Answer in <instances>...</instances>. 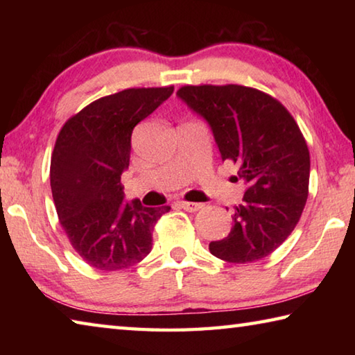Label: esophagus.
I'll return each mask as SVG.
<instances>
[{"label": "esophagus", "instance_id": "34e87169", "mask_svg": "<svg viewBox=\"0 0 355 355\" xmlns=\"http://www.w3.org/2000/svg\"><path fill=\"white\" fill-rule=\"evenodd\" d=\"M180 208H183L184 211H189V213H196L199 211V209L203 207L202 203H192V202H178Z\"/></svg>", "mask_w": 355, "mask_h": 355}]
</instances>
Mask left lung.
Returning <instances> with one entry per match:
<instances>
[{"label":"left lung","mask_w":355,"mask_h":355,"mask_svg":"<svg viewBox=\"0 0 355 355\" xmlns=\"http://www.w3.org/2000/svg\"><path fill=\"white\" fill-rule=\"evenodd\" d=\"M177 95L207 119L222 161H232L248 184L230 233L209 243V252L228 263L261 260L291 235L307 203L310 152L302 131L277 98L254 87L188 84Z\"/></svg>","instance_id":"1"}]
</instances>
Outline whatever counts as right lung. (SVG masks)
I'll use <instances>...</instances> for the list:
<instances>
[{
	"instance_id": "right-lung-1",
	"label": "right lung",
	"mask_w": 355,
	"mask_h": 355,
	"mask_svg": "<svg viewBox=\"0 0 355 355\" xmlns=\"http://www.w3.org/2000/svg\"><path fill=\"white\" fill-rule=\"evenodd\" d=\"M173 92L131 87L83 107L62 125L51 153L50 184L71 248L100 271L135 266L152 250L158 219L171 207L123 203L122 172L130 164L131 133Z\"/></svg>"
}]
</instances>
